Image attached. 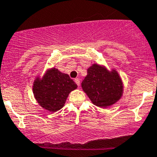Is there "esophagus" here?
Listing matches in <instances>:
<instances>
[{
	"label": "esophagus",
	"mask_w": 157,
	"mask_h": 157,
	"mask_svg": "<svg viewBox=\"0 0 157 157\" xmlns=\"http://www.w3.org/2000/svg\"><path fill=\"white\" fill-rule=\"evenodd\" d=\"M75 83L77 84L78 86H80V79L78 78H75Z\"/></svg>",
	"instance_id": "1"
}]
</instances>
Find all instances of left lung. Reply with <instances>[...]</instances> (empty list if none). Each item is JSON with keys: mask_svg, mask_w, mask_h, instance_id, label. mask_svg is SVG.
<instances>
[{"mask_svg": "<svg viewBox=\"0 0 157 157\" xmlns=\"http://www.w3.org/2000/svg\"><path fill=\"white\" fill-rule=\"evenodd\" d=\"M82 90L94 105L106 108L117 103L124 92L123 82L115 69L93 64L82 82Z\"/></svg>", "mask_w": 157, "mask_h": 157, "instance_id": "1", "label": "left lung"}]
</instances>
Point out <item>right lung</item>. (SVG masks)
<instances>
[{
	"label": "right lung",
	"mask_w": 157,
	"mask_h": 157,
	"mask_svg": "<svg viewBox=\"0 0 157 157\" xmlns=\"http://www.w3.org/2000/svg\"><path fill=\"white\" fill-rule=\"evenodd\" d=\"M77 87L68 75L52 67L41 78H36L33 92L40 107L53 113L64 107L69 93Z\"/></svg>",
	"instance_id": "1"
}]
</instances>
